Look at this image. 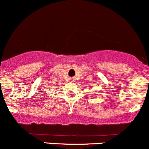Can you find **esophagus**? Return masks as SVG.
<instances>
[{
    "label": "esophagus",
    "mask_w": 149,
    "mask_h": 149,
    "mask_svg": "<svg viewBox=\"0 0 149 149\" xmlns=\"http://www.w3.org/2000/svg\"><path fill=\"white\" fill-rule=\"evenodd\" d=\"M71 81H74V79H73V78H71Z\"/></svg>",
    "instance_id": "1"
}]
</instances>
